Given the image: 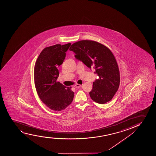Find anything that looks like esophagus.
<instances>
[{
	"instance_id": "1",
	"label": "esophagus",
	"mask_w": 156,
	"mask_h": 156,
	"mask_svg": "<svg viewBox=\"0 0 156 156\" xmlns=\"http://www.w3.org/2000/svg\"><path fill=\"white\" fill-rule=\"evenodd\" d=\"M81 86V85H79V84H76V85L74 86V87H75V88H80Z\"/></svg>"
}]
</instances>
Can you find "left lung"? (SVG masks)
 Masks as SVG:
<instances>
[{
    "label": "left lung",
    "mask_w": 156,
    "mask_h": 156,
    "mask_svg": "<svg viewBox=\"0 0 156 156\" xmlns=\"http://www.w3.org/2000/svg\"><path fill=\"white\" fill-rule=\"evenodd\" d=\"M69 50L75 57L90 69L94 68L99 76L93 83L89 94L92 100L104 104L112 100L119 88V70L114 55L109 48L92 41H81L71 45Z\"/></svg>",
    "instance_id": "1"
}]
</instances>
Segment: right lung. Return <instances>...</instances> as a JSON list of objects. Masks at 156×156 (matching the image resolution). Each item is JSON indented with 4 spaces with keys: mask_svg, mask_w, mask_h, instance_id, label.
I'll return each mask as SVG.
<instances>
[{
    "mask_svg": "<svg viewBox=\"0 0 156 156\" xmlns=\"http://www.w3.org/2000/svg\"><path fill=\"white\" fill-rule=\"evenodd\" d=\"M70 43L57 44L44 49L37 58L34 69L37 92L42 102L54 111H61L70 105L74 96L71 87L57 81L58 67L65 59Z\"/></svg>",
    "mask_w": 156,
    "mask_h": 156,
    "instance_id": "right-lung-1",
    "label": "right lung"
}]
</instances>
